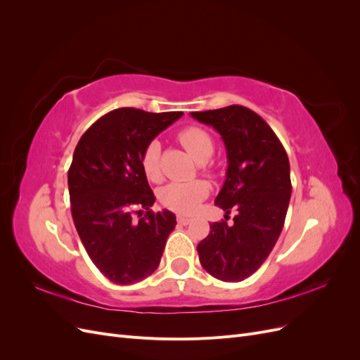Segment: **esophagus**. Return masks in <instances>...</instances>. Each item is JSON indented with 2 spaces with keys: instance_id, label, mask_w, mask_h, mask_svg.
Wrapping results in <instances>:
<instances>
[{
  "instance_id": "34e87169",
  "label": "esophagus",
  "mask_w": 360,
  "mask_h": 360,
  "mask_svg": "<svg viewBox=\"0 0 360 360\" xmlns=\"http://www.w3.org/2000/svg\"><path fill=\"white\" fill-rule=\"evenodd\" d=\"M177 222L180 224V225H188V224H191L192 222V219L191 217H186V216H177Z\"/></svg>"
}]
</instances>
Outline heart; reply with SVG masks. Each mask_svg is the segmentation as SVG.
Listing matches in <instances>:
<instances>
[{
    "mask_svg": "<svg viewBox=\"0 0 360 360\" xmlns=\"http://www.w3.org/2000/svg\"><path fill=\"white\" fill-rule=\"evenodd\" d=\"M179 141L189 153L200 162L210 159L214 151V143L212 136L197 126H189L183 129L179 134ZM160 148L156 141L146 147L143 158H141V167L148 180L158 181L160 179L159 167ZM207 171V168H204ZM209 195V186L201 180H195L189 183H169L163 186L159 192V200L163 207L177 212L180 214H191L198 209L202 200Z\"/></svg>",
    "mask_w": 360,
    "mask_h": 360,
    "instance_id": "1",
    "label": "heart"
}]
</instances>
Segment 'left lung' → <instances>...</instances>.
Instances as JSON below:
<instances>
[{
	"instance_id": "1",
	"label": "left lung",
	"mask_w": 360,
	"mask_h": 360,
	"mask_svg": "<svg viewBox=\"0 0 360 360\" xmlns=\"http://www.w3.org/2000/svg\"><path fill=\"white\" fill-rule=\"evenodd\" d=\"M221 134L228 156L224 186L214 204L226 213L197 246L201 266L225 282H240L261 267L278 242L291 197L284 146L257 112L242 105L192 112ZM236 210L233 224H226Z\"/></svg>"
}]
</instances>
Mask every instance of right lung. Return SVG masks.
<instances>
[{"label":"right lung","mask_w":360,"mask_h":360,"mask_svg":"<svg viewBox=\"0 0 360 360\" xmlns=\"http://www.w3.org/2000/svg\"><path fill=\"white\" fill-rule=\"evenodd\" d=\"M181 115L118 108L86 129L75 148L68 174L73 222L94 266L114 284L153 274L176 228V214L150 210L156 197L141 158Z\"/></svg>","instance_id":"1"}]
</instances>
